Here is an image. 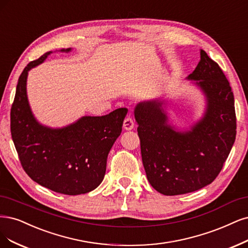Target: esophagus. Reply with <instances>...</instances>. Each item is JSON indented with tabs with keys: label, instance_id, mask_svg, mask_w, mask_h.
<instances>
[{
	"label": "esophagus",
	"instance_id": "34e87169",
	"mask_svg": "<svg viewBox=\"0 0 248 248\" xmlns=\"http://www.w3.org/2000/svg\"><path fill=\"white\" fill-rule=\"evenodd\" d=\"M123 127H124V129H126V130H131L132 128L134 127V122H133V119H132L131 116H127L125 118L124 123H123Z\"/></svg>",
	"mask_w": 248,
	"mask_h": 248
}]
</instances>
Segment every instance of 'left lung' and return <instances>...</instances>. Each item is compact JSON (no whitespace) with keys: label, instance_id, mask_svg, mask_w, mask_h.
I'll return each mask as SVG.
<instances>
[{"label":"left lung","instance_id":"8db88e82","mask_svg":"<svg viewBox=\"0 0 248 248\" xmlns=\"http://www.w3.org/2000/svg\"><path fill=\"white\" fill-rule=\"evenodd\" d=\"M200 62L187 79L207 96V110L191 131L176 132L158 100L141 102L134 110L139 123L142 164L159 193L174 196L211 184L224 166L236 139L234 94L219 65L200 50Z\"/></svg>","mask_w":248,"mask_h":248}]
</instances>
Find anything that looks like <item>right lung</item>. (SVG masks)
Returning <instances> with one entry per match:
<instances>
[{"mask_svg": "<svg viewBox=\"0 0 248 248\" xmlns=\"http://www.w3.org/2000/svg\"><path fill=\"white\" fill-rule=\"evenodd\" d=\"M49 54L31 62L19 77L10 113L12 140L20 164L32 181L56 193L85 194L104 179L108 152L121 134L128 109L83 117L62 129L40 125L31 112L25 86L28 72Z\"/></svg>", "mask_w": 248, "mask_h": 248, "instance_id": "add662e5", "label": "right lung"}]
</instances>
